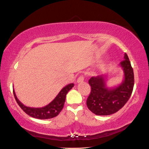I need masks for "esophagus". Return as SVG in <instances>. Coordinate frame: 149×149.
<instances>
[{
  "mask_svg": "<svg viewBox=\"0 0 149 149\" xmlns=\"http://www.w3.org/2000/svg\"><path fill=\"white\" fill-rule=\"evenodd\" d=\"M84 79H85V77H84V75H81V76H79V77L77 78V82L78 83V84H79V83H81V82L84 81Z\"/></svg>",
  "mask_w": 149,
  "mask_h": 149,
  "instance_id": "obj_1",
  "label": "esophagus"
}]
</instances>
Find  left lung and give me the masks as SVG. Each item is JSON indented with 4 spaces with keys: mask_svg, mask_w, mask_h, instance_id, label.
<instances>
[{
    "mask_svg": "<svg viewBox=\"0 0 149 149\" xmlns=\"http://www.w3.org/2000/svg\"><path fill=\"white\" fill-rule=\"evenodd\" d=\"M120 65L123 71L124 78L118 87H107L103 75L92 77L89 80L91 91L87 99V106L96 115L114 114L125 104L132 95L134 86V74L126 53Z\"/></svg>",
    "mask_w": 149,
    "mask_h": 149,
    "instance_id": "obj_1",
    "label": "left lung"
}]
</instances>
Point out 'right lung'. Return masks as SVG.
<instances>
[{"mask_svg": "<svg viewBox=\"0 0 149 149\" xmlns=\"http://www.w3.org/2000/svg\"><path fill=\"white\" fill-rule=\"evenodd\" d=\"M74 86V84H70L66 85L60 91L58 95L55 97V99L51 102L49 103L48 105L45 106V107L41 108H32L26 107L17 99L14 89L13 93L17 103L27 114H28L33 118H37V119L45 120L56 117V116L59 114V113L61 112L63 107H64L65 97H66L68 92Z\"/></svg>", "mask_w": 149, "mask_h": 149, "instance_id": "right-lung-1", "label": "right lung"}]
</instances>
